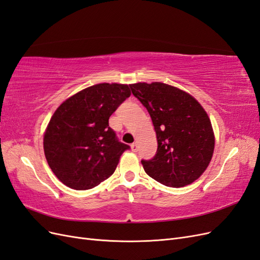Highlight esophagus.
<instances>
[{
    "mask_svg": "<svg viewBox=\"0 0 260 260\" xmlns=\"http://www.w3.org/2000/svg\"><path fill=\"white\" fill-rule=\"evenodd\" d=\"M138 147H139V146H138V143H137V142L131 144V149H132L133 152H138Z\"/></svg>",
    "mask_w": 260,
    "mask_h": 260,
    "instance_id": "34e87169",
    "label": "esophagus"
}]
</instances>
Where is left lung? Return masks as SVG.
I'll list each match as a JSON object with an SVG mask.
<instances>
[{
	"mask_svg": "<svg viewBox=\"0 0 260 260\" xmlns=\"http://www.w3.org/2000/svg\"><path fill=\"white\" fill-rule=\"evenodd\" d=\"M152 118L157 152L141 162L146 174L171 187L191 184L206 170L215 136L205 109L190 94L161 82L130 84Z\"/></svg>",
	"mask_w": 260,
	"mask_h": 260,
	"instance_id": "obj_1",
	"label": "left lung"
}]
</instances>
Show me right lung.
I'll use <instances>...</instances> for the list:
<instances>
[{
  "mask_svg": "<svg viewBox=\"0 0 260 260\" xmlns=\"http://www.w3.org/2000/svg\"><path fill=\"white\" fill-rule=\"evenodd\" d=\"M131 95L128 84L100 83L70 96L55 111L43 148L54 175L75 190H89L111 177L130 146L119 142L108 119Z\"/></svg>",
  "mask_w": 260,
  "mask_h": 260,
  "instance_id": "1",
  "label": "right lung"
}]
</instances>
